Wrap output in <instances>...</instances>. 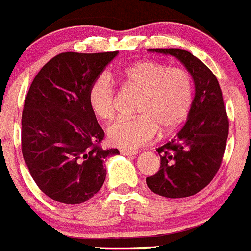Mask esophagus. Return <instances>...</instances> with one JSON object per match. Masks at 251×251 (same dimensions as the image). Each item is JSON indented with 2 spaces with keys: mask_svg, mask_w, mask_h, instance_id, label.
I'll use <instances>...</instances> for the list:
<instances>
[{
  "mask_svg": "<svg viewBox=\"0 0 251 251\" xmlns=\"http://www.w3.org/2000/svg\"><path fill=\"white\" fill-rule=\"evenodd\" d=\"M120 152H121L123 155H135V154H138V152L134 151V150H127V149H121L120 150Z\"/></svg>",
  "mask_w": 251,
  "mask_h": 251,
  "instance_id": "34e87169",
  "label": "esophagus"
}]
</instances>
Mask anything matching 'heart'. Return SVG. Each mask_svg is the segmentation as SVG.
I'll list each match as a JSON object with an SVG mask.
<instances>
[{
  "mask_svg": "<svg viewBox=\"0 0 251 251\" xmlns=\"http://www.w3.org/2000/svg\"><path fill=\"white\" fill-rule=\"evenodd\" d=\"M127 88L141 92L136 106L139 116L119 119L107 128L112 145L138 149L179 127L193 103V82L188 72L156 60H141L116 74ZM88 106L97 119L108 121L116 111V91L107 74H100L89 84Z\"/></svg>",
  "mask_w": 251,
  "mask_h": 251,
  "instance_id": "b5f03b06",
  "label": "heart"
}]
</instances>
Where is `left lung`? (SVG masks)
I'll return each mask as SVG.
<instances>
[{
  "label": "left lung",
  "mask_w": 251,
  "mask_h": 251,
  "mask_svg": "<svg viewBox=\"0 0 251 251\" xmlns=\"http://www.w3.org/2000/svg\"><path fill=\"white\" fill-rule=\"evenodd\" d=\"M176 56L195 80L196 95L186 124L173 140L156 149L160 168L147 178L154 193L189 197L204 188L221 167L228 136V117L219 80L206 64L183 49H150Z\"/></svg>",
  "instance_id": "1"
}]
</instances>
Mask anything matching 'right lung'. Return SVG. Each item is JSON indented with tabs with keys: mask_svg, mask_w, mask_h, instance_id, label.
I'll return each mask as SVG.
<instances>
[{
	"mask_svg": "<svg viewBox=\"0 0 251 251\" xmlns=\"http://www.w3.org/2000/svg\"><path fill=\"white\" fill-rule=\"evenodd\" d=\"M117 51L60 53L32 80L21 117V150L43 193L65 204L83 203L101 189L104 132L87 102L89 84Z\"/></svg>",
	"mask_w": 251,
	"mask_h": 251,
	"instance_id": "1",
	"label": "right lung"
}]
</instances>
